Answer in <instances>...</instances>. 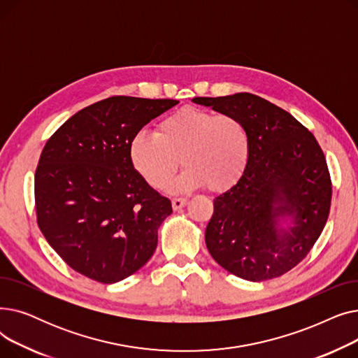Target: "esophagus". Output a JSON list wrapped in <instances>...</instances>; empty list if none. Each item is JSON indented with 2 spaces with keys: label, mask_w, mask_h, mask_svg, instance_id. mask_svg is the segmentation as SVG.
I'll return each instance as SVG.
<instances>
[{
  "label": "esophagus",
  "mask_w": 358,
  "mask_h": 358,
  "mask_svg": "<svg viewBox=\"0 0 358 358\" xmlns=\"http://www.w3.org/2000/svg\"><path fill=\"white\" fill-rule=\"evenodd\" d=\"M173 209L174 210H180L181 208H184V206L187 204V200L185 199H181V197H177V199H173Z\"/></svg>",
  "instance_id": "esophagus-1"
}]
</instances>
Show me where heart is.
<instances>
[{"instance_id":"obj_1","label":"heart","mask_w":358,"mask_h":358,"mask_svg":"<svg viewBox=\"0 0 358 358\" xmlns=\"http://www.w3.org/2000/svg\"><path fill=\"white\" fill-rule=\"evenodd\" d=\"M251 152L248 129L228 113L184 107L162 119L157 134L138 131L130 139L127 157L136 174L152 189H164L181 164L173 192L206 185L209 192L232 187L245 171Z\"/></svg>"}]
</instances>
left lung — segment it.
<instances>
[{
	"label": "left lung",
	"mask_w": 358,
	"mask_h": 358,
	"mask_svg": "<svg viewBox=\"0 0 358 358\" xmlns=\"http://www.w3.org/2000/svg\"><path fill=\"white\" fill-rule=\"evenodd\" d=\"M245 123L251 152L238 182L213 200L206 245L231 274L250 281L283 275L302 261L328 220L332 182L321 146L290 113L255 94L196 97ZM289 214L295 227L278 229Z\"/></svg>",
	"instance_id": "8db88e82"
}]
</instances>
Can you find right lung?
I'll return each mask as SVG.
<instances>
[{
    "instance_id": "add662e5",
    "label": "right lung",
    "mask_w": 358,
    "mask_h": 358,
    "mask_svg": "<svg viewBox=\"0 0 358 358\" xmlns=\"http://www.w3.org/2000/svg\"><path fill=\"white\" fill-rule=\"evenodd\" d=\"M176 104L108 97L75 113L46 142L34 174L36 219L72 270L111 285L154 255L171 201L136 174L127 146Z\"/></svg>"
}]
</instances>
